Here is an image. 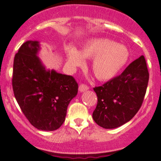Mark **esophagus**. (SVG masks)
<instances>
[{"label": "esophagus", "mask_w": 161, "mask_h": 161, "mask_svg": "<svg viewBox=\"0 0 161 161\" xmlns=\"http://www.w3.org/2000/svg\"><path fill=\"white\" fill-rule=\"evenodd\" d=\"M88 88H89V87L87 85H85V84H80L79 86V90L80 91V92H85V91L88 90Z\"/></svg>", "instance_id": "1"}]
</instances>
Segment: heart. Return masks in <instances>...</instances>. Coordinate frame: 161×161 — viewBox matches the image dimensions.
Wrapping results in <instances>:
<instances>
[{
	"mask_svg": "<svg viewBox=\"0 0 161 161\" xmlns=\"http://www.w3.org/2000/svg\"><path fill=\"white\" fill-rule=\"evenodd\" d=\"M68 64L71 69L82 66L85 58L93 59L92 70L96 77L101 80L111 79L125 64L129 52L125 46L104 38L92 39L79 52L73 47L66 48Z\"/></svg>",
	"mask_w": 161,
	"mask_h": 161,
	"instance_id": "heart-1",
	"label": "heart"
}]
</instances>
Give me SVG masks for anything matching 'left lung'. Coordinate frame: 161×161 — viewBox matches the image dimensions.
I'll list each match as a JSON object with an SVG mask.
<instances>
[{"label":"left lung","mask_w":161,"mask_h":161,"mask_svg":"<svg viewBox=\"0 0 161 161\" xmlns=\"http://www.w3.org/2000/svg\"><path fill=\"white\" fill-rule=\"evenodd\" d=\"M148 79L145 58L141 56L121 74L93 88L97 96L94 121L104 129H115L129 121L142 105Z\"/></svg>","instance_id":"8db88e82"}]
</instances>
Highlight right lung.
Here are the masks:
<instances>
[{"label": "right lung", "instance_id": "obj_1", "mask_svg": "<svg viewBox=\"0 0 161 161\" xmlns=\"http://www.w3.org/2000/svg\"><path fill=\"white\" fill-rule=\"evenodd\" d=\"M36 41L20 47L13 61V93L24 115L32 126L44 131L59 129L65 120L67 108L78 92L74 77L46 71L36 56Z\"/></svg>", "mask_w": 161, "mask_h": 161}]
</instances>
